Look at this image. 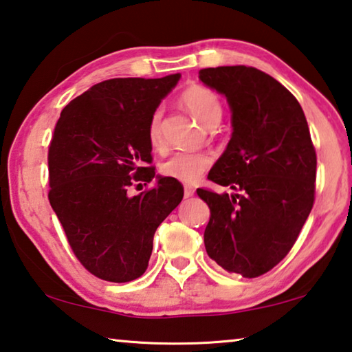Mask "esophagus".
Here are the masks:
<instances>
[{
	"instance_id": "obj_1",
	"label": "esophagus",
	"mask_w": 352,
	"mask_h": 352,
	"mask_svg": "<svg viewBox=\"0 0 352 352\" xmlns=\"http://www.w3.org/2000/svg\"><path fill=\"white\" fill-rule=\"evenodd\" d=\"M192 195H194V188L186 184V186H184V197L189 199V197H192Z\"/></svg>"
}]
</instances>
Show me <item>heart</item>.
Masks as SVG:
<instances>
[{"mask_svg": "<svg viewBox=\"0 0 352 352\" xmlns=\"http://www.w3.org/2000/svg\"><path fill=\"white\" fill-rule=\"evenodd\" d=\"M180 100L197 118V121L208 129L217 126L222 119V102L211 88L204 85H190L182 93ZM162 116V109H157L148 121L147 136L153 146H160L163 142ZM211 163V155L204 152H177L163 164V172L178 182L194 183L204 175V172L210 168Z\"/></svg>", "mask_w": 352, "mask_h": 352, "instance_id": "b5f03b06", "label": "heart"}]
</instances>
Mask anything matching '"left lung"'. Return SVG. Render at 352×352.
<instances>
[{
    "instance_id": "1",
    "label": "left lung",
    "mask_w": 352,
    "mask_h": 352,
    "mask_svg": "<svg viewBox=\"0 0 352 352\" xmlns=\"http://www.w3.org/2000/svg\"><path fill=\"white\" fill-rule=\"evenodd\" d=\"M231 110V140L208 174L233 194L197 189L210 206L205 248L230 273L256 278L294 247L311 214L317 155L301 105L276 79L252 67L199 71Z\"/></svg>"
}]
</instances>
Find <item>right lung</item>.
Returning <instances> with one entry per match:
<instances>
[{
  "label": "right lung",
  "instance_id": "right-lung-1",
  "mask_svg": "<svg viewBox=\"0 0 352 352\" xmlns=\"http://www.w3.org/2000/svg\"><path fill=\"white\" fill-rule=\"evenodd\" d=\"M178 80H104L71 100L56 124L47 197L76 258L105 281L146 272L155 231L183 199L180 182L158 175L152 189L129 195L133 182L153 180L155 169L144 168L152 163L148 121Z\"/></svg>",
  "mask_w": 352,
  "mask_h": 352
}]
</instances>
